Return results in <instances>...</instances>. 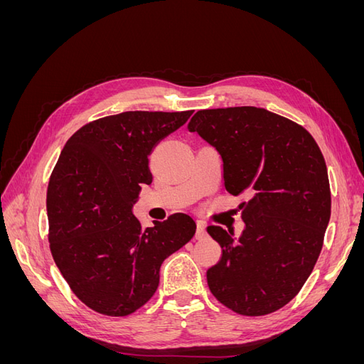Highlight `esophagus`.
Instances as JSON below:
<instances>
[{"instance_id": "1", "label": "esophagus", "mask_w": 364, "mask_h": 364, "mask_svg": "<svg viewBox=\"0 0 364 364\" xmlns=\"http://www.w3.org/2000/svg\"><path fill=\"white\" fill-rule=\"evenodd\" d=\"M206 237V229H205V225L203 223H197V229H196V238L197 240H202Z\"/></svg>"}]
</instances>
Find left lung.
I'll use <instances>...</instances> for the list:
<instances>
[{
	"label": "left lung",
	"instance_id": "1",
	"mask_svg": "<svg viewBox=\"0 0 364 364\" xmlns=\"http://www.w3.org/2000/svg\"><path fill=\"white\" fill-rule=\"evenodd\" d=\"M188 130L220 153L226 191L252 196L240 238L206 229L222 246L206 272L209 290L238 314L277 311L299 293L323 246L331 191L322 151L310 132L262 107L205 109Z\"/></svg>",
	"mask_w": 364,
	"mask_h": 364
}]
</instances>
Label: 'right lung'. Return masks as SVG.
Instances as JSON below:
<instances>
[{
	"instance_id": "add662e5",
	"label": "right lung",
	"mask_w": 364,
	"mask_h": 364,
	"mask_svg": "<svg viewBox=\"0 0 364 364\" xmlns=\"http://www.w3.org/2000/svg\"><path fill=\"white\" fill-rule=\"evenodd\" d=\"M130 111L98 118L67 141L47 190L48 241L73 293L112 317L135 313L159 285L164 259L196 234L182 213L153 228L132 214L141 185L153 176L149 155L191 117Z\"/></svg>"
}]
</instances>
